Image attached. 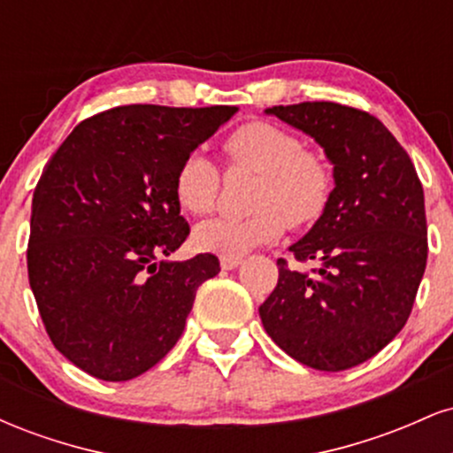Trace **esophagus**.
Returning <instances> with one entry per match:
<instances>
[{
  "label": "esophagus",
  "mask_w": 453,
  "mask_h": 453,
  "mask_svg": "<svg viewBox=\"0 0 453 453\" xmlns=\"http://www.w3.org/2000/svg\"><path fill=\"white\" fill-rule=\"evenodd\" d=\"M242 264V257H221V268L223 270H234Z\"/></svg>",
  "instance_id": "obj_1"
}]
</instances>
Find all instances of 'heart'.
<instances>
[{
	"label": "heart",
	"mask_w": 453,
	"mask_h": 453,
	"mask_svg": "<svg viewBox=\"0 0 453 453\" xmlns=\"http://www.w3.org/2000/svg\"><path fill=\"white\" fill-rule=\"evenodd\" d=\"M227 161L259 173L247 217H217L196 227L197 249L221 257H242L279 241L285 227L304 230L326 215L334 194V173L324 155L304 150L303 140L268 121L244 123L227 136ZM217 164L191 150L174 174V196L189 215H206L219 200Z\"/></svg>",
	"instance_id": "b5f03b06"
}]
</instances>
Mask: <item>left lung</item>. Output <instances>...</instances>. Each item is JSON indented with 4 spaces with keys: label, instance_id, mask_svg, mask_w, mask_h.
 I'll list each match as a JSON object with an SVG mask.
<instances>
[{
    "label": "left lung",
    "instance_id": "obj_1",
    "mask_svg": "<svg viewBox=\"0 0 453 453\" xmlns=\"http://www.w3.org/2000/svg\"><path fill=\"white\" fill-rule=\"evenodd\" d=\"M309 134L334 165L326 215L279 259V283L259 306L264 330L288 356L339 372L377 356L407 324L422 283L424 189L413 161L372 114L334 102L266 108Z\"/></svg>",
    "mask_w": 453,
    "mask_h": 453
}]
</instances>
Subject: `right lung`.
I'll return each instance as SVG.
<instances>
[{
    "label": "right lung",
    "mask_w": 453,
    "mask_h": 453,
    "mask_svg": "<svg viewBox=\"0 0 453 453\" xmlns=\"http://www.w3.org/2000/svg\"><path fill=\"white\" fill-rule=\"evenodd\" d=\"M236 111L119 106L78 123L46 164L31 202L29 285L57 351L81 371L129 381L183 334L219 259H165L189 236L174 174Z\"/></svg>",
    "instance_id": "right-lung-1"
}]
</instances>
